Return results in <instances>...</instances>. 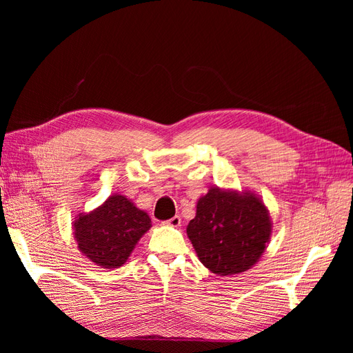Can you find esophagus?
<instances>
[{
	"instance_id": "esophagus-1",
	"label": "esophagus",
	"mask_w": 353,
	"mask_h": 353,
	"mask_svg": "<svg viewBox=\"0 0 353 353\" xmlns=\"http://www.w3.org/2000/svg\"><path fill=\"white\" fill-rule=\"evenodd\" d=\"M165 225H168V227H181V218L179 216H174V218H170V219H168V221H165L163 222Z\"/></svg>"
}]
</instances>
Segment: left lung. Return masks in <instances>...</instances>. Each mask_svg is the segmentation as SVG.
Segmentation results:
<instances>
[{"label": "left lung", "mask_w": 353, "mask_h": 353, "mask_svg": "<svg viewBox=\"0 0 353 353\" xmlns=\"http://www.w3.org/2000/svg\"><path fill=\"white\" fill-rule=\"evenodd\" d=\"M196 208L187 236L209 271L222 276L241 274L261 259L272 222L259 196L212 187Z\"/></svg>", "instance_id": "left-lung-1"}]
</instances>
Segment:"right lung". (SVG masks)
<instances>
[{
  "label": "right lung",
  "mask_w": 353,
  "mask_h": 353,
  "mask_svg": "<svg viewBox=\"0 0 353 353\" xmlns=\"http://www.w3.org/2000/svg\"><path fill=\"white\" fill-rule=\"evenodd\" d=\"M152 219L122 194H112L90 213H79L73 222L78 250L97 266L119 268L137 243L150 230Z\"/></svg>",
  "instance_id": "1"
}]
</instances>
